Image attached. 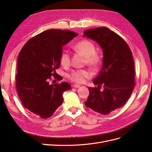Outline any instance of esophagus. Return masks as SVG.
<instances>
[{
  "mask_svg": "<svg viewBox=\"0 0 152 152\" xmlns=\"http://www.w3.org/2000/svg\"><path fill=\"white\" fill-rule=\"evenodd\" d=\"M72 86H73V87H74V88H78V87H80V86L79 84H73Z\"/></svg>",
  "mask_w": 152,
  "mask_h": 152,
  "instance_id": "esophagus-1",
  "label": "esophagus"
}]
</instances>
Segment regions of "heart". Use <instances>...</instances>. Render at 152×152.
<instances>
[{
	"instance_id": "1",
	"label": "heart",
	"mask_w": 152,
	"mask_h": 152,
	"mask_svg": "<svg viewBox=\"0 0 152 152\" xmlns=\"http://www.w3.org/2000/svg\"><path fill=\"white\" fill-rule=\"evenodd\" d=\"M73 48L75 51L84 55L86 58L85 62L87 65L92 67L98 66L101 58L99 54L95 51V45L91 41L87 39L81 40L73 45ZM60 62L63 66H68L70 65V54L66 50L61 53ZM90 76L91 73L89 71L83 69H78V70H73L68 75V78L76 83H82L85 81L86 79L90 77Z\"/></svg>"
}]
</instances>
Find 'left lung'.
<instances>
[{
	"mask_svg": "<svg viewBox=\"0 0 152 152\" xmlns=\"http://www.w3.org/2000/svg\"><path fill=\"white\" fill-rule=\"evenodd\" d=\"M84 37L96 40L103 52V65L93 79L98 87H88L87 108L108 115L121 108L135 86V69L131 50L121 36L107 27L86 30ZM103 86L104 89L100 90Z\"/></svg>",
	"mask_w": 152,
	"mask_h": 152,
	"instance_id": "1",
	"label": "left lung"
}]
</instances>
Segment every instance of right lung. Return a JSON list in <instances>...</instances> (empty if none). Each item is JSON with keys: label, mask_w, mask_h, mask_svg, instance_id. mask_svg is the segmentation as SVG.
Wrapping results in <instances>:
<instances>
[{"label": "right lung", "mask_w": 152, "mask_h": 152, "mask_svg": "<svg viewBox=\"0 0 152 152\" xmlns=\"http://www.w3.org/2000/svg\"><path fill=\"white\" fill-rule=\"evenodd\" d=\"M70 30L50 29L29 39L18 55L16 91L23 107L42 118L51 117L71 89L66 82L49 84L51 76L62 80L56 70L60 66L63 46L77 36Z\"/></svg>", "instance_id": "right-lung-1"}]
</instances>
